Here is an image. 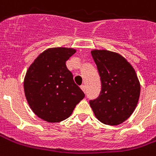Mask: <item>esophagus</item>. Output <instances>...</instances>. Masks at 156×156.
Listing matches in <instances>:
<instances>
[{
  "label": "esophagus",
  "instance_id": "34e87169",
  "mask_svg": "<svg viewBox=\"0 0 156 156\" xmlns=\"http://www.w3.org/2000/svg\"><path fill=\"white\" fill-rule=\"evenodd\" d=\"M81 89L83 90L84 93L86 92V87H85V85H82V86H81Z\"/></svg>",
  "mask_w": 156,
  "mask_h": 156
}]
</instances>
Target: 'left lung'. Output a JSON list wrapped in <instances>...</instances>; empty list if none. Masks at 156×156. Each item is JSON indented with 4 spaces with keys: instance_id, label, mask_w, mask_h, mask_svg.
Wrapping results in <instances>:
<instances>
[{
    "instance_id": "obj_1",
    "label": "left lung",
    "mask_w": 156,
    "mask_h": 156,
    "mask_svg": "<svg viewBox=\"0 0 156 156\" xmlns=\"http://www.w3.org/2000/svg\"><path fill=\"white\" fill-rule=\"evenodd\" d=\"M91 53L101 76V91L90 105L101 123L119 125L130 117L138 102L141 86L136 71L119 53L107 50Z\"/></svg>"
}]
</instances>
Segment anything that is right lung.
<instances>
[{"label": "right lung", "mask_w": 156, "mask_h": 156, "mask_svg": "<svg viewBox=\"0 0 156 156\" xmlns=\"http://www.w3.org/2000/svg\"><path fill=\"white\" fill-rule=\"evenodd\" d=\"M75 52L67 47L46 49L27 70L23 81L27 101L33 112L48 123L66 119L85 97L66 67Z\"/></svg>", "instance_id": "add662e5"}]
</instances>
